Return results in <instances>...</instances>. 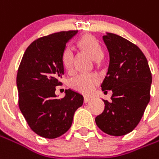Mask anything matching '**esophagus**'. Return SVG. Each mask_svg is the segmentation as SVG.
I'll list each match as a JSON object with an SVG mask.
<instances>
[{
	"label": "esophagus",
	"instance_id": "1",
	"mask_svg": "<svg viewBox=\"0 0 159 159\" xmlns=\"http://www.w3.org/2000/svg\"><path fill=\"white\" fill-rule=\"evenodd\" d=\"M91 98H89V97H84V102L87 103L89 102H90Z\"/></svg>",
	"mask_w": 159,
	"mask_h": 159
}]
</instances>
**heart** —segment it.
Masks as SVG:
<instances>
[{"instance_id":"1","label":"heart","mask_w":159,"mask_h":159,"mask_svg":"<svg viewBox=\"0 0 159 159\" xmlns=\"http://www.w3.org/2000/svg\"><path fill=\"white\" fill-rule=\"evenodd\" d=\"M80 47L87 52L91 57L98 60L102 57V50L95 38L91 35H85L79 40ZM62 64L66 70L72 71L74 67V52L71 47L66 46L62 52ZM101 81L100 76L94 73H80L75 76L70 82V85L75 90L85 95L91 94L95 90Z\"/></svg>"}]
</instances>
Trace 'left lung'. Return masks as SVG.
<instances>
[{"mask_svg":"<svg viewBox=\"0 0 159 159\" xmlns=\"http://www.w3.org/2000/svg\"><path fill=\"white\" fill-rule=\"evenodd\" d=\"M109 53V65L102 89L112 90L110 102L95 123L112 136L127 134L137 126L150 102L152 73L146 57L137 45L114 33L102 37Z\"/></svg>","mask_w":159,"mask_h":159,"instance_id":"1","label":"left lung"}]
</instances>
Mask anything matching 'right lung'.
Listing matches in <instances>:
<instances>
[{
	"label": "right lung",
	"mask_w": 159,
	"mask_h": 159,
	"mask_svg": "<svg viewBox=\"0 0 159 159\" xmlns=\"http://www.w3.org/2000/svg\"><path fill=\"white\" fill-rule=\"evenodd\" d=\"M77 31L52 33L34 40L25 50L17 73L19 107L30 128L46 139L60 137L71 126L83 96L67 89L57 99L56 87L64 75L62 52Z\"/></svg>",
	"instance_id": "obj_1"
}]
</instances>
